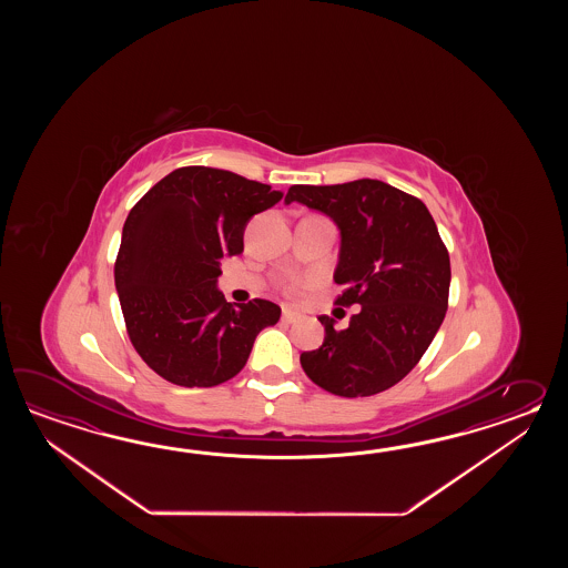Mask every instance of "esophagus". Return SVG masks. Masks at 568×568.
<instances>
[{
  "mask_svg": "<svg viewBox=\"0 0 568 568\" xmlns=\"http://www.w3.org/2000/svg\"><path fill=\"white\" fill-rule=\"evenodd\" d=\"M298 318H301V314L298 313H294V311H288V308H284V311H282V321H284V323H296V321H298Z\"/></svg>",
  "mask_w": 568,
  "mask_h": 568,
  "instance_id": "34e87169",
  "label": "esophagus"
}]
</instances>
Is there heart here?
<instances>
[{"label":"heart","instance_id":"1","mask_svg":"<svg viewBox=\"0 0 568 568\" xmlns=\"http://www.w3.org/2000/svg\"><path fill=\"white\" fill-rule=\"evenodd\" d=\"M288 290L290 292H292V290H294V286H288Z\"/></svg>","mask_w":568,"mask_h":568}]
</instances>
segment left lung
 Wrapping results in <instances>:
<instances>
[{"label":"left lung","instance_id":"left-lung-1","mask_svg":"<svg viewBox=\"0 0 568 568\" xmlns=\"http://www.w3.org/2000/svg\"><path fill=\"white\" fill-rule=\"evenodd\" d=\"M333 219L341 233L337 304H359L349 326L318 316L325 341L302 353L304 374L343 398L396 386L420 362L447 314L450 260L420 199L386 182L290 186L284 203Z\"/></svg>","mask_w":568,"mask_h":568}]
</instances>
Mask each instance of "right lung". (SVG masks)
Wrapping results in <instances>:
<instances>
[{
    "instance_id": "right-lung-1",
    "label": "right lung",
    "mask_w": 568,
    "mask_h": 568,
    "mask_svg": "<svg viewBox=\"0 0 568 568\" xmlns=\"http://www.w3.org/2000/svg\"><path fill=\"white\" fill-rule=\"evenodd\" d=\"M284 196L230 170L186 166L154 184L121 231L115 288L132 345L158 375L213 387L240 374L280 306L231 304L221 260L243 252L247 221Z\"/></svg>"
}]
</instances>
